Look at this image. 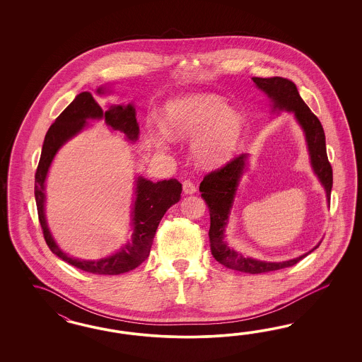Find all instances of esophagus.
Returning a JSON list of instances; mask_svg holds the SVG:
<instances>
[{
  "label": "esophagus",
  "instance_id": "esophagus-1",
  "mask_svg": "<svg viewBox=\"0 0 362 362\" xmlns=\"http://www.w3.org/2000/svg\"><path fill=\"white\" fill-rule=\"evenodd\" d=\"M183 191L186 195H192L197 192V187L191 182V180H185L183 182Z\"/></svg>",
  "mask_w": 362,
  "mask_h": 362
}]
</instances>
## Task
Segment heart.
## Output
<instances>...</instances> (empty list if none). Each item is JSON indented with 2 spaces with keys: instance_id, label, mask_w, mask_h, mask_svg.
<instances>
[{
  "instance_id": "1",
  "label": "heart",
  "mask_w": 362,
  "mask_h": 362,
  "mask_svg": "<svg viewBox=\"0 0 362 362\" xmlns=\"http://www.w3.org/2000/svg\"><path fill=\"white\" fill-rule=\"evenodd\" d=\"M158 134L167 139H189L197 163L218 167L228 163L240 150L247 122L239 111L215 93L197 91L171 99L165 109V124Z\"/></svg>"
}]
</instances>
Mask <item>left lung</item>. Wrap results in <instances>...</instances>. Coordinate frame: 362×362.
Segmentation results:
<instances>
[{"label": "left lung", "instance_id": "left-lung-1", "mask_svg": "<svg viewBox=\"0 0 362 362\" xmlns=\"http://www.w3.org/2000/svg\"><path fill=\"white\" fill-rule=\"evenodd\" d=\"M252 81L255 86L267 95L272 114H293L297 124L301 127L305 138L309 163L313 170V174L317 176L318 182L325 189L329 206L333 174L327 156L325 134L321 122L309 110L307 103L300 97L296 85L289 79L281 77H253ZM248 165L250 153H241L240 156L233 159L226 167L204 176L203 182L200 183L199 191L202 192V197L207 203L209 209L211 226L209 236L211 253L216 262L243 274H267L271 271L292 267L301 259H304L308 253L313 252L321 241L309 252L285 262H265L253 259L251 256H243L241 253L230 248L228 243L226 241V232L230 223L235 197L238 195L243 176L248 171Z\"/></svg>", "mask_w": 362, "mask_h": 362}]
</instances>
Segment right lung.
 <instances>
[{"label":"right lung","instance_id":"right-lung-1","mask_svg":"<svg viewBox=\"0 0 362 362\" xmlns=\"http://www.w3.org/2000/svg\"><path fill=\"white\" fill-rule=\"evenodd\" d=\"M112 93L109 86H99L98 95ZM103 121L111 132H119L127 142L134 143L139 138V124L136 122V110L134 103L109 105L106 111L100 109L91 93L83 91L66 107L46 132L42 153L35 173L34 197L38 209V218L44 230L45 240L50 251L79 269L94 274H121L136 268L148 257L153 236L165 211L180 200L182 185L176 179L151 180L135 176L134 200L132 207V238L121 248L109 256L97 260H86L69 256L57 244L47 226L46 204V179L55 155L66 143L77 136L79 132L90 127L88 122Z\"/></svg>","mask_w":362,"mask_h":362}]
</instances>
